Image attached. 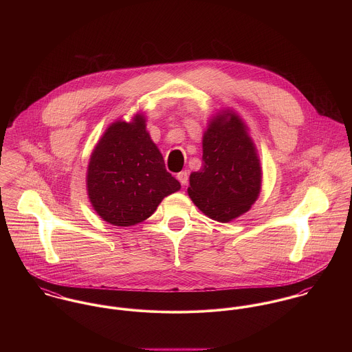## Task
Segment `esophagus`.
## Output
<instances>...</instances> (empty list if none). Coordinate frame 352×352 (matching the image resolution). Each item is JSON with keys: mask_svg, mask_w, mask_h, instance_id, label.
Here are the masks:
<instances>
[{"mask_svg": "<svg viewBox=\"0 0 352 352\" xmlns=\"http://www.w3.org/2000/svg\"><path fill=\"white\" fill-rule=\"evenodd\" d=\"M177 180H179L183 186H187V184H188V172H187V170H183V172L177 173Z\"/></svg>", "mask_w": 352, "mask_h": 352, "instance_id": "esophagus-1", "label": "esophagus"}]
</instances>
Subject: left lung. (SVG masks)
I'll use <instances>...</instances> for the list:
<instances>
[{"label":"left lung","instance_id":"8db88e82","mask_svg":"<svg viewBox=\"0 0 352 352\" xmlns=\"http://www.w3.org/2000/svg\"><path fill=\"white\" fill-rule=\"evenodd\" d=\"M212 119L203 135L201 170L190 176L188 195L201 211L229 222L250 210L261 187V169L241 119Z\"/></svg>","mask_w":352,"mask_h":352}]
</instances>
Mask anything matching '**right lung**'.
Segmentation results:
<instances>
[{"mask_svg": "<svg viewBox=\"0 0 352 352\" xmlns=\"http://www.w3.org/2000/svg\"><path fill=\"white\" fill-rule=\"evenodd\" d=\"M87 186L96 212L115 226L145 221L165 197L180 190L165 169L142 115L107 129L92 153Z\"/></svg>", "mask_w": 352, "mask_h": 352, "instance_id": "right-lung-1", "label": "right lung"}]
</instances>
